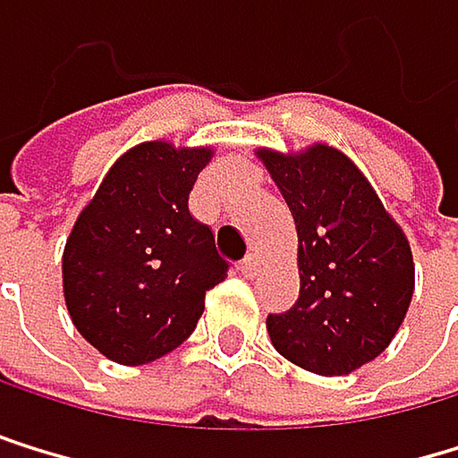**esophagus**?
<instances>
[{
  "instance_id": "34e87169",
  "label": "esophagus",
  "mask_w": 458,
  "mask_h": 458,
  "mask_svg": "<svg viewBox=\"0 0 458 458\" xmlns=\"http://www.w3.org/2000/svg\"><path fill=\"white\" fill-rule=\"evenodd\" d=\"M239 272H242L244 277H255V275H260V258H258L255 252H250V255L239 263Z\"/></svg>"
}]
</instances>
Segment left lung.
I'll return each mask as SVG.
<instances>
[{"mask_svg": "<svg viewBox=\"0 0 458 458\" xmlns=\"http://www.w3.org/2000/svg\"><path fill=\"white\" fill-rule=\"evenodd\" d=\"M296 225L299 299L267 318L272 346L318 377L377 360L407 318L415 260L407 233L349 156L327 142L258 148Z\"/></svg>", "mask_w": 458, "mask_h": 458, "instance_id": "1", "label": "left lung"}]
</instances>
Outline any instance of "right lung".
<instances>
[{
    "instance_id": "obj_1",
    "label": "right lung",
    "mask_w": 458,
    "mask_h": 458,
    "mask_svg": "<svg viewBox=\"0 0 458 458\" xmlns=\"http://www.w3.org/2000/svg\"><path fill=\"white\" fill-rule=\"evenodd\" d=\"M214 159L211 145L150 140L104 175L63 250V296L79 335L120 365L178 349L227 263L208 225L189 214V191Z\"/></svg>"
}]
</instances>
